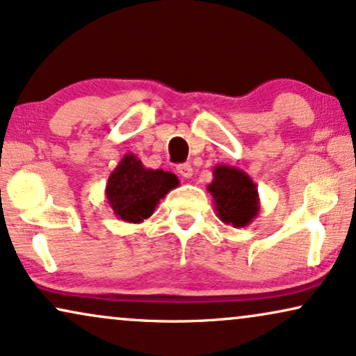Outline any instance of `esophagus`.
<instances>
[{"mask_svg": "<svg viewBox=\"0 0 356 356\" xmlns=\"http://www.w3.org/2000/svg\"><path fill=\"white\" fill-rule=\"evenodd\" d=\"M177 172L179 173V177H183V178H191L193 177V167L189 163L178 165Z\"/></svg>", "mask_w": 356, "mask_h": 356, "instance_id": "34e87169", "label": "esophagus"}]
</instances>
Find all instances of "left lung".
Returning <instances> with one entry per match:
<instances>
[{"label": "left lung", "instance_id": "1", "mask_svg": "<svg viewBox=\"0 0 356 356\" xmlns=\"http://www.w3.org/2000/svg\"><path fill=\"white\" fill-rule=\"evenodd\" d=\"M207 191L214 200L218 218L232 227H247L260 211L257 184L243 172L229 165H216Z\"/></svg>", "mask_w": 356, "mask_h": 356}]
</instances>
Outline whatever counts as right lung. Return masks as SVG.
<instances>
[{"instance_id": "right-lung-1", "label": "right lung", "mask_w": 356, "mask_h": 356, "mask_svg": "<svg viewBox=\"0 0 356 356\" xmlns=\"http://www.w3.org/2000/svg\"><path fill=\"white\" fill-rule=\"evenodd\" d=\"M177 175L145 168L134 154H126L109 175L104 195L118 219L140 224L154 214L160 200L177 188Z\"/></svg>"}]
</instances>
